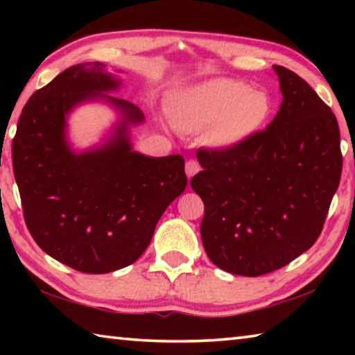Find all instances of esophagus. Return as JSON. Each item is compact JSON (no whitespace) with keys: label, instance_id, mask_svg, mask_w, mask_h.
Here are the masks:
<instances>
[{"label":"esophagus","instance_id":"1","mask_svg":"<svg viewBox=\"0 0 355 355\" xmlns=\"http://www.w3.org/2000/svg\"><path fill=\"white\" fill-rule=\"evenodd\" d=\"M184 171H186V175H188V178H192L197 172L200 171V164L197 163L196 159H189L188 163H186V166H184Z\"/></svg>","mask_w":355,"mask_h":355}]
</instances>
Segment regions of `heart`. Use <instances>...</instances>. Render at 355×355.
Segmentation results:
<instances>
[{
	"mask_svg": "<svg viewBox=\"0 0 355 355\" xmlns=\"http://www.w3.org/2000/svg\"><path fill=\"white\" fill-rule=\"evenodd\" d=\"M172 123L188 135H205L209 146L238 147L255 135L271 114V98L235 80H211L186 89L171 106Z\"/></svg>",
	"mask_w": 355,
	"mask_h": 355,
	"instance_id": "heart-1",
	"label": "heart"
}]
</instances>
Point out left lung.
Wrapping results in <instances>:
<instances>
[{
	"mask_svg": "<svg viewBox=\"0 0 355 355\" xmlns=\"http://www.w3.org/2000/svg\"><path fill=\"white\" fill-rule=\"evenodd\" d=\"M284 95L266 130L232 148H200L191 188L205 205L202 243L216 266L258 275L286 266L321 235L343 156L332 110L294 71L274 65Z\"/></svg>",
	"mask_w": 355,
	"mask_h": 355,
	"instance_id": "left-lung-1",
	"label": "left lung"
}]
</instances>
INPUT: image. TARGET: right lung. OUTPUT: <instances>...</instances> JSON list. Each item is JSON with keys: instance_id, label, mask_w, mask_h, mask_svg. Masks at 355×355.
I'll use <instances>...</instances> for the list:
<instances>
[{"instance_id": "1", "label": "right lung", "mask_w": 355, "mask_h": 355, "mask_svg": "<svg viewBox=\"0 0 355 355\" xmlns=\"http://www.w3.org/2000/svg\"><path fill=\"white\" fill-rule=\"evenodd\" d=\"M101 62L71 65L33 94L12 141V166L29 233L48 255L80 272L106 274L135 263L152 241L166 208L188 184L182 155L152 158L131 148L139 107L101 92L120 80ZM105 99L123 119L103 146L76 154L67 116Z\"/></svg>"}]
</instances>
